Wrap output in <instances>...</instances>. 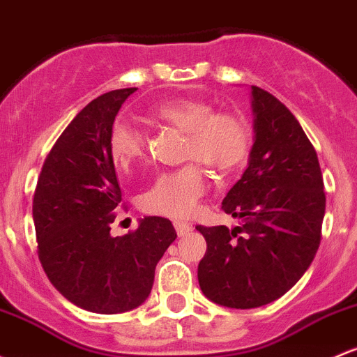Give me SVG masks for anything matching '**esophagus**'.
<instances>
[{
    "label": "esophagus",
    "instance_id": "34e87169",
    "mask_svg": "<svg viewBox=\"0 0 357 357\" xmlns=\"http://www.w3.org/2000/svg\"><path fill=\"white\" fill-rule=\"evenodd\" d=\"M174 229H176V234H178L179 237H185L186 234H190L191 230H193V225L188 222H174Z\"/></svg>",
    "mask_w": 357,
    "mask_h": 357
}]
</instances>
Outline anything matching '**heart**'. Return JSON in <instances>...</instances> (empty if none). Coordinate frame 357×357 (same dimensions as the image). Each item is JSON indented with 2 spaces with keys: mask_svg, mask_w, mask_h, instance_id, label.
<instances>
[{
  "mask_svg": "<svg viewBox=\"0 0 357 357\" xmlns=\"http://www.w3.org/2000/svg\"><path fill=\"white\" fill-rule=\"evenodd\" d=\"M152 116L185 132L183 158L198 160L218 174H227L244 162L248 155V130L238 116L213 112L208 103L191 98L164 101L152 109ZM146 149L144 134L125 120L109 130V154L120 171H130ZM208 190L205 171L190 162L176 171L162 172L140 197V208L149 215L188 218L198 210L199 199Z\"/></svg>",
  "mask_w": 357,
  "mask_h": 357,
  "instance_id": "heart-1",
  "label": "heart"
}]
</instances>
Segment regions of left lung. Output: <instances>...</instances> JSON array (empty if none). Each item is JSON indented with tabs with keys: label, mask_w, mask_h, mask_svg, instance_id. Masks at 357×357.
<instances>
[{
	"label": "left lung",
	"mask_w": 357,
	"mask_h": 357,
	"mask_svg": "<svg viewBox=\"0 0 357 357\" xmlns=\"http://www.w3.org/2000/svg\"><path fill=\"white\" fill-rule=\"evenodd\" d=\"M254 139L249 167L222 202L241 225L203 227L198 264L206 298L256 308L283 296L312 264L325 215L319 158L298 120L278 98L252 86Z\"/></svg>",
	"instance_id": "8db88e82"
}]
</instances>
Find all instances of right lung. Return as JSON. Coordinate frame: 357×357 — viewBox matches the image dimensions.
Wrapping results in <instances>:
<instances>
[{"instance_id": "right-lung-1", "label": "right lung", "mask_w": 357, "mask_h": 357, "mask_svg": "<svg viewBox=\"0 0 357 357\" xmlns=\"http://www.w3.org/2000/svg\"><path fill=\"white\" fill-rule=\"evenodd\" d=\"M135 89L105 93L77 113L47 154L33 195L37 252L47 278L70 303L105 315L147 300L155 266L176 238L162 217H146L127 236H109L121 202L109 130Z\"/></svg>"}]
</instances>
